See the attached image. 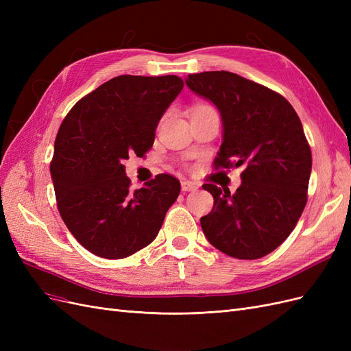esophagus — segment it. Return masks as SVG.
I'll use <instances>...</instances> for the list:
<instances>
[{
	"label": "esophagus",
	"instance_id": "1",
	"mask_svg": "<svg viewBox=\"0 0 351 351\" xmlns=\"http://www.w3.org/2000/svg\"><path fill=\"white\" fill-rule=\"evenodd\" d=\"M182 190L183 192H195V190H197V184L184 180V182H182Z\"/></svg>",
	"mask_w": 351,
	"mask_h": 351
}]
</instances>
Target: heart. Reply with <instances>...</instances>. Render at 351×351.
Masks as SVG:
<instances>
[{"mask_svg": "<svg viewBox=\"0 0 351 351\" xmlns=\"http://www.w3.org/2000/svg\"><path fill=\"white\" fill-rule=\"evenodd\" d=\"M209 110H212V108H210V107H208V105L200 104V105H196V107L193 108V112H199V111H209Z\"/></svg>", "mask_w": 351, "mask_h": 351, "instance_id": "b5f03b06", "label": "heart"}]
</instances>
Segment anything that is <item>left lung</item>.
<instances>
[{
	"label": "left lung",
	"instance_id": "1",
	"mask_svg": "<svg viewBox=\"0 0 351 351\" xmlns=\"http://www.w3.org/2000/svg\"><path fill=\"white\" fill-rule=\"evenodd\" d=\"M186 84L221 114L215 168L244 167L234 195L204 184L214 208L202 230L228 256L259 259L290 236L306 206L312 152L302 121L280 93L234 73L189 74Z\"/></svg>",
	"mask_w": 351,
	"mask_h": 351
}]
</instances>
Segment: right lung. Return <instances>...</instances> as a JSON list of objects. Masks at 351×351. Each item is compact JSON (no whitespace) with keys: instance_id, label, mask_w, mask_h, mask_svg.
Listing matches in <instances>:
<instances>
[{"instance_id":"1","label":"right lung","mask_w":351,"mask_h":351,"mask_svg":"<svg viewBox=\"0 0 351 351\" xmlns=\"http://www.w3.org/2000/svg\"><path fill=\"white\" fill-rule=\"evenodd\" d=\"M183 86L173 74H124L83 97L61 123L49 167L57 206L74 239L97 256L123 259L146 247L177 200L180 182L169 174L132 192L123 162L151 149Z\"/></svg>"}]
</instances>
